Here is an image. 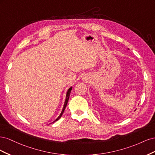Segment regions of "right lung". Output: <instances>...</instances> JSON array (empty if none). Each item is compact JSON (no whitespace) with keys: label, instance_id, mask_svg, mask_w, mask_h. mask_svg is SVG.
Returning <instances> with one entry per match:
<instances>
[{"label":"right lung","instance_id":"add662e5","mask_svg":"<svg viewBox=\"0 0 155 155\" xmlns=\"http://www.w3.org/2000/svg\"><path fill=\"white\" fill-rule=\"evenodd\" d=\"M72 87H71L70 88H69V89L68 90V91H67V95H66V100H65V101H64V106H63V110H62V112H61V113L60 114V115L58 116V118L56 119L55 121H54L52 123H54V122H55V121H57L61 117V116L63 115V112H64V109H65V108H66V107H67V104H68V100H69V97H70V92H71V91H72Z\"/></svg>","mask_w":155,"mask_h":155}]
</instances>
